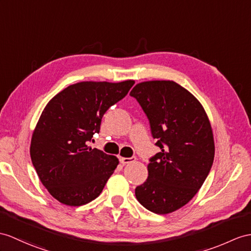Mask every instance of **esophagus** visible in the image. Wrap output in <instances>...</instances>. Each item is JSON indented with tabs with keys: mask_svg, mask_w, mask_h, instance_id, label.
I'll return each instance as SVG.
<instances>
[{
	"mask_svg": "<svg viewBox=\"0 0 251 251\" xmlns=\"http://www.w3.org/2000/svg\"><path fill=\"white\" fill-rule=\"evenodd\" d=\"M135 160H136V157H135V156H132V157H120V158H119L120 163H121V164H124V165L133 163V162L135 161Z\"/></svg>",
	"mask_w": 251,
	"mask_h": 251,
	"instance_id": "obj_1",
	"label": "esophagus"
}]
</instances>
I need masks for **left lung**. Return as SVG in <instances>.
Returning <instances> with one entry per match:
<instances>
[{"label":"left lung","instance_id":"obj_1","mask_svg":"<svg viewBox=\"0 0 251 251\" xmlns=\"http://www.w3.org/2000/svg\"><path fill=\"white\" fill-rule=\"evenodd\" d=\"M130 96L161 149L149 160L148 179L135 188L136 199L153 213H172L197 194L210 173L215 153L211 124L200 102L174 81L139 83Z\"/></svg>","mask_w":251,"mask_h":251}]
</instances>
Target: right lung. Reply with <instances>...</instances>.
<instances>
[{"label":"right lung","mask_w":251,"mask_h":251,"mask_svg":"<svg viewBox=\"0 0 251 251\" xmlns=\"http://www.w3.org/2000/svg\"><path fill=\"white\" fill-rule=\"evenodd\" d=\"M134 81L81 82L49 101L30 142V158L52 196L79 206L96 199L118 165V158L88 147L100 132L103 115L126 96Z\"/></svg>","instance_id":"add662e5"}]
</instances>
